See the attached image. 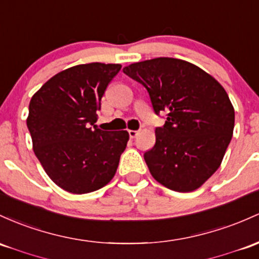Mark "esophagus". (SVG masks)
<instances>
[{"instance_id":"esophagus-1","label":"esophagus","mask_w":259,"mask_h":259,"mask_svg":"<svg viewBox=\"0 0 259 259\" xmlns=\"http://www.w3.org/2000/svg\"><path fill=\"white\" fill-rule=\"evenodd\" d=\"M138 134H139L138 130H129V136H130V139H135L136 136H138Z\"/></svg>"}]
</instances>
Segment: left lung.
Instances as JSON below:
<instances>
[{"label":"left lung","instance_id":"8db88e82","mask_svg":"<svg viewBox=\"0 0 259 259\" xmlns=\"http://www.w3.org/2000/svg\"><path fill=\"white\" fill-rule=\"evenodd\" d=\"M123 71L146 88L156 114L167 113L144 155L152 177L176 192L200 188L220 167L234 133L235 110L226 91L181 59L156 58Z\"/></svg>","mask_w":259,"mask_h":259}]
</instances>
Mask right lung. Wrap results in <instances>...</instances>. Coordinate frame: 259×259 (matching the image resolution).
<instances>
[{"instance_id":"obj_1","label":"right lung","mask_w":259,"mask_h":259,"mask_svg":"<svg viewBox=\"0 0 259 259\" xmlns=\"http://www.w3.org/2000/svg\"><path fill=\"white\" fill-rule=\"evenodd\" d=\"M119 64L76 65L33 95L27 125L33 150L56 186L72 194L101 189L114 177L129 133L98 129L97 110Z\"/></svg>"}]
</instances>
